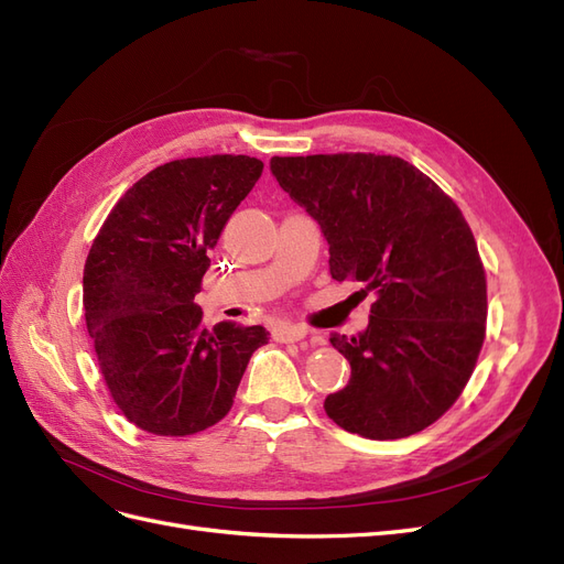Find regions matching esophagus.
<instances>
[{"label":"esophagus","instance_id":"obj_1","mask_svg":"<svg viewBox=\"0 0 564 564\" xmlns=\"http://www.w3.org/2000/svg\"><path fill=\"white\" fill-rule=\"evenodd\" d=\"M305 336H308V332L299 324H280V327L272 329V338L280 340V344H294V340H303Z\"/></svg>","mask_w":564,"mask_h":564}]
</instances>
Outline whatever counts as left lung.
<instances>
[{
	"mask_svg": "<svg viewBox=\"0 0 564 564\" xmlns=\"http://www.w3.org/2000/svg\"><path fill=\"white\" fill-rule=\"evenodd\" d=\"M270 172L317 220L332 278L377 296L365 332L329 338L350 381L324 412L369 440L429 429L458 400L485 340L487 280L464 214L392 155L272 158Z\"/></svg>",
	"mask_w": 564,
	"mask_h": 564,
	"instance_id": "8db88e82",
	"label": "left lung"
}]
</instances>
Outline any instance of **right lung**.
Listing matches in <instances>:
<instances>
[{"instance_id": "add662e5", "label": "right lung", "mask_w": 564, "mask_h": 564, "mask_svg": "<svg viewBox=\"0 0 564 564\" xmlns=\"http://www.w3.org/2000/svg\"><path fill=\"white\" fill-rule=\"evenodd\" d=\"M263 162L209 155L166 162L133 183L84 265V317L115 404L152 435L183 437L224 419L263 327L218 322L195 303L228 218Z\"/></svg>"}]
</instances>
